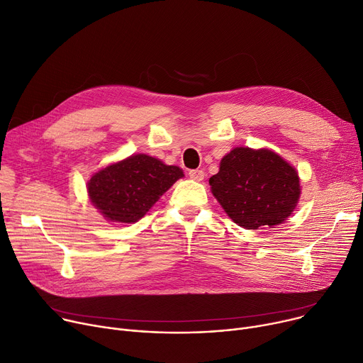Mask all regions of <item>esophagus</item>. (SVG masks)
Listing matches in <instances>:
<instances>
[{
    "label": "esophagus",
    "mask_w": 363,
    "mask_h": 363,
    "mask_svg": "<svg viewBox=\"0 0 363 363\" xmlns=\"http://www.w3.org/2000/svg\"><path fill=\"white\" fill-rule=\"evenodd\" d=\"M204 177H206V174H204L203 169H192V171H189V178L194 179V181L201 182L204 179Z\"/></svg>",
    "instance_id": "1"
}]
</instances>
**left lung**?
Segmentation results:
<instances>
[{
    "instance_id": "8db88e82",
    "label": "left lung",
    "mask_w": 363,
    "mask_h": 363,
    "mask_svg": "<svg viewBox=\"0 0 363 363\" xmlns=\"http://www.w3.org/2000/svg\"><path fill=\"white\" fill-rule=\"evenodd\" d=\"M210 186L225 214L246 230L284 223L301 195L298 172L267 147L230 150L210 178Z\"/></svg>"
}]
</instances>
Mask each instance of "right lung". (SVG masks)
I'll return each mask as SVG.
<instances>
[{
	"label": "right lung",
	"mask_w": 363,
	"mask_h": 363,
	"mask_svg": "<svg viewBox=\"0 0 363 363\" xmlns=\"http://www.w3.org/2000/svg\"><path fill=\"white\" fill-rule=\"evenodd\" d=\"M184 171L160 159L138 153L107 164L86 184L91 204L107 221H139Z\"/></svg>",
	"instance_id": "1"
}]
</instances>
